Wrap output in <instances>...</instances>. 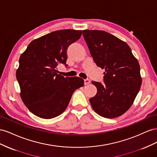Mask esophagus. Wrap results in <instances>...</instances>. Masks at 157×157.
<instances>
[{"instance_id": "esophagus-1", "label": "esophagus", "mask_w": 157, "mask_h": 157, "mask_svg": "<svg viewBox=\"0 0 157 157\" xmlns=\"http://www.w3.org/2000/svg\"><path fill=\"white\" fill-rule=\"evenodd\" d=\"M89 83H90V81L88 79H84V85H87Z\"/></svg>"}]
</instances>
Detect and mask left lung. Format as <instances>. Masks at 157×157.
Segmentation results:
<instances>
[{"label": "left lung", "instance_id": "1", "mask_svg": "<svg viewBox=\"0 0 157 157\" xmlns=\"http://www.w3.org/2000/svg\"><path fill=\"white\" fill-rule=\"evenodd\" d=\"M97 66L105 69L104 83L92 81L97 92L89 102L96 113L118 117L130 108L141 86L140 66L128 44L105 31H83Z\"/></svg>", "mask_w": 157, "mask_h": 157}]
</instances>
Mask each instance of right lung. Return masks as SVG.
<instances>
[{
    "label": "right lung",
    "mask_w": 157,
    "mask_h": 157,
    "mask_svg": "<svg viewBox=\"0 0 157 157\" xmlns=\"http://www.w3.org/2000/svg\"><path fill=\"white\" fill-rule=\"evenodd\" d=\"M81 30L62 29L35 39L20 56L16 78L21 98L31 113L51 119L60 115L75 89L83 86L78 77H64L56 68L65 64L67 49L81 37Z\"/></svg>",
    "instance_id": "add662e5"
}]
</instances>
